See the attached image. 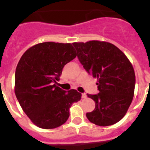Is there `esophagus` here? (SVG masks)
<instances>
[{"instance_id": "1", "label": "esophagus", "mask_w": 150, "mask_h": 150, "mask_svg": "<svg viewBox=\"0 0 150 150\" xmlns=\"http://www.w3.org/2000/svg\"><path fill=\"white\" fill-rule=\"evenodd\" d=\"M82 98H86V93H82Z\"/></svg>"}]
</instances>
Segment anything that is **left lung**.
Listing matches in <instances>:
<instances>
[{
    "instance_id": "1",
    "label": "left lung",
    "mask_w": 150,
    "mask_h": 150,
    "mask_svg": "<svg viewBox=\"0 0 150 150\" xmlns=\"http://www.w3.org/2000/svg\"><path fill=\"white\" fill-rule=\"evenodd\" d=\"M73 45L80 64L98 80V94L88 95L96 107L86 113V117L98 126L118 122L127 113L134 97L136 79L132 64L121 50L109 42L89 41Z\"/></svg>"
}]
</instances>
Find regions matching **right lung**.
Instances as JSON below:
<instances>
[{"label": "right lung", "instance_id": "obj_1", "mask_svg": "<svg viewBox=\"0 0 150 150\" xmlns=\"http://www.w3.org/2000/svg\"><path fill=\"white\" fill-rule=\"evenodd\" d=\"M76 51L70 43L48 42L33 46L23 54L15 73V94L23 112L34 125L53 129L64 124L69 108L80 100L75 89L56 86L64 65L74 60Z\"/></svg>", "mask_w": 150, "mask_h": 150}]
</instances>
